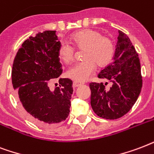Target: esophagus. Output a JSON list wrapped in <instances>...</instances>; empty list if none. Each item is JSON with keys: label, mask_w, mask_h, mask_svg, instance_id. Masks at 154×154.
<instances>
[{"label": "esophagus", "mask_w": 154, "mask_h": 154, "mask_svg": "<svg viewBox=\"0 0 154 154\" xmlns=\"http://www.w3.org/2000/svg\"><path fill=\"white\" fill-rule=\"evenodd\" d=\"M83 85V83H78V82H74L73 83V87L74 88H78L79 86Z\"/></svg>", "instance_id": "34e87169"}]
</instances>
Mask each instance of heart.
I'll list each match as a JSON object with an SVG mask.
<instances>
[{
  "label": "heart",
  "instance_id": "obj_1",
  "mask_svg": "<svg viewBox=\"0 0 154 154\" xmlns=\"http://www.w3.org/2000/svg\"><path fill=\"white\" fill-rule=\"evenodd\" d=\"M75 48L84 50L83 62L75 64L67 71V76L77 82L88 80L97 66H105L110 63L114 55L115 48L112 40L102 36L94 29H83L71 38ZM58 57L65 63H70L74 58L75 51L67 43H62L58 48Z\"/></svg>",
  "mask_w": 154,
  "mask_h": 154
}]
</instances>
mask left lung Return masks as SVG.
Segmentation results:
<instances>
[{"label": "left lung", "instance_id": "left-lung-1", "mask_svg": "<svg viewBox=\"0 0 154 154\" xmlns=\"http://www.w3.org/2000/svg\"><path fill=\"white\" fill-rule=\"evenodd\" d=\"M115 56L112 63L98 74L108 80L110 88L103 83H91V105L100 117L116 120L125 115L137 100L142 88L140 63L130 39L119 30Z\"/></svg>", "mask_w": 154, "mask_h": 154}]
</instances>
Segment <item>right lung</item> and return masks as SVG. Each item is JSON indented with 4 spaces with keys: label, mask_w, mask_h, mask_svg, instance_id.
Here are the masks:
<instances>
[{
    "label": "right lung",
    "mask_w": 154,
    "mask_h": 154,
    "mask_svg": "<svg viewBox=\"0 0 154 154\" xmlns=\"http://www.w3.org/2000/svg\"><path fill=\"white\" fill-rule=\"evenodd\" d=\"M54 30L38 32L24 42L13 64L12 83L21 108L32 122L48 127L67 118L73 93L72 80L59 79L51 90L49 82L62 75L60 42Z\"/></svg>",
    "instance_id": "add662e5"
}]
</instances>
